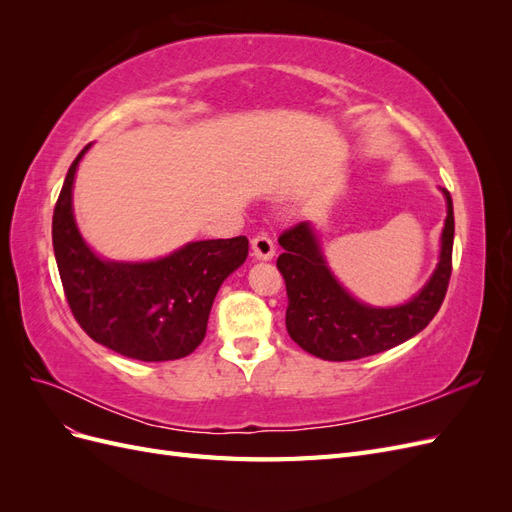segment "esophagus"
Returning <instances> with one entry per match:
<instances>
[{
	"mask_svg": "<svg viewBox=\"0 0 512 512\" xmlns=\"http://www.w3.org/2000/svg\"><path fill=\"white\" fill-rule=\"evenodd\" d=\"M252 254L256 260H271L275 256V245L271 237L258 235L252 239Z\"/></svg>",
	"mask_w": 512,
	"mask_h": 512,
	"instance_id": "esophagus-1",
	"label": "esophagus"
}]
</instances>
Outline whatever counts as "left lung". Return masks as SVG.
<instances>
[{
    "instance_id": "1",
    "label": "left lung",
    "mask_w": 512,
    "mask_h": 512,
    "mask_svg": "<svg viewBox=\"0 0 512 512\" xmlns=\"http://www.w3.org/2000/svg\"><path fill=\"white\" fill-rule=\"evenodd\" d=\"M446 200V218L440 235L438 265L425 286L399 305H369L337 280L324 256L316 226L305 220L280 235L284 254L277 269L286 280L288 335L305 352L324 361H354L391 350L421 333L438 314L451 280L455 237L453 200Z\"/></svg>"
}]
</instances>
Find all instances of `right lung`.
<instances>
[{"label":"right lung","instance_id":"add662e5","mask_svg":"<svg viewBox=\"0 0 512 512\" xmlns=\"http://www.w3.org/2000/svg\"><path fill=\"white\" fill-rule=\"evenodd\" d=\"M87 145L72 162L53 213V250L76 322L94 342L136 361H175L207 333L220 286L250 252L245 237L190 241L153 260H111L81 235L72 190Z\"/></svg>","mask_w":512,"mask_h":512}]
</instances>
